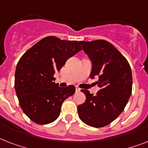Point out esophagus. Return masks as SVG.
<instances>
[{"instance_id":"obj_1","label":"esophagus","mask_w":148,"mask_h":148,"mask_svg":"<svg viewBox=\"0 0 148 148\" xmlns=\"http://www.w3.org/2000/svg\"><path fill=\"white\" fill-rule=\"evenodd\" d=\"M81 91V89L79 88H76V92H80Z\"/></svg>"}]
</instances>
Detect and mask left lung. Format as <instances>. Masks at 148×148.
<instances>
[{
	"instance_id": "8db88e82",
	"label": "left lung",
	"mask_w": 148,
	"mask_h": 148,
	"mask_svg": "<svg viewBox=\"0 0 148 148\" xmlns=\"http://www.w3.org/2000/svg\"><path fill=\"white\" fill-rule=\"evenodd\" d=\"M92 62L90 77H98L100 88L94 95L81 90L85 102L77 107L80 119L89 126L102 127L114 121L124 110L132 91V74L128 61L107 40L80 41Z\"/></svg>"
}]
</instances>
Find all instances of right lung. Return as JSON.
I'll use <instances>...</instances> for the list:
<instances>
[{
  "label": "right lung",
  "instance_id": "1",
  "mask_svg": "<svg viewBox=\"0 0 148 148\" xmlns=\"http://www.w3.org/2000/svg\"><path fill=\"white\" fill-rule=\"evenodd\" d=\"M81 50L77 40L49 36L21 58L15 71V91L22 110L32 121L47 124L59 117L62 103L74 95L75 87L60 88L54 82L53 74Z\"/></svg>",
  "mask_w": 148,
  "mask_h": 148
}]
</instances>
